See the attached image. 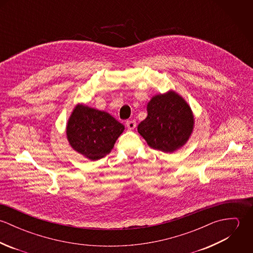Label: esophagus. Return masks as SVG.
I'll use <instances>...</instances> for the list:
<instances>
[{
    "mask_svg": "<svg viewBox=\"0 0 253 253\" xmlns=\"http://www.w3.org/2000/svg\"><path fill=\"white\" fill-rule=\"evenodd\" d=\"M126 126L128 129H134L136 127V122L135 120H128L126 121Z\"/></svg>",
    "mask_w": 253,
    "mask_h": 253,
    "instance_id": "1",
    "label": "esophagus"
}]
</instances>
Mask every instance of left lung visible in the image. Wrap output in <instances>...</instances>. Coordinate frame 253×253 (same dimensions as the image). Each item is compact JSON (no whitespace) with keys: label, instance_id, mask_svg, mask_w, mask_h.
<instances>
[{"label":"left lung","instance_id":"obj_1","mask_svg":"<svg viewBox=\"0 0 253 253\" xmlns=\"http://www.w3.org/2000/svg\"><path fill=\"white\" fill-rule=\"evenodd\" d=\"M147 112L137 130L151 148L171 153L187 142L194 117L180 95L174 91L156 95L149 101Z\"/></svg>","mask_w":253,"mask_h":253}]
</instances>
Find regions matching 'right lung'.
<instances>
[{
	"label": "right lung",
	"mask_w": 253,
	"mask_h": 253,
	"mask_svg": "<svg viewBox=\"0 0 253 253\" xmlns=\"http://www.w3.org/2000/svg\"><path fill=\"white\" fill-rule=\"evenodd\" d=\"M125 126L106 112L77 105L67 125L73 149L89 160L102 159L111 152Z\"/></svg>",
	"instance_id": "add662e5"
}]
</instances>
